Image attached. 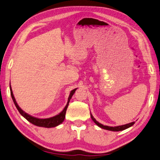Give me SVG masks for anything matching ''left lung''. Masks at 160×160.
Segmentation results:
<instances>
[{
    "instance_id": "left-lung-1",
    "label": "left lung",
    "mask_w": 160,
    "mask_h": 160,
    "mask_svg": "<svg viewBox=\"0 0 160 160\" xmlns=\"http://www.w3.org/2000/svg\"><path fill=\"white\" fill-rule=\"evenodd\" d=\"M91 119L93 121L96 123V124L99 127L102 128H104V129H106V130H109V131H123V130H125L127 129V128L131 127V126H133L134 124H135V122H131L129 123V124H127L125 125H122V126H118V127H108V126H104L102 125V124H100V123H99L98 122L96 121V119L94 118V117H93V115L91 114Z\"/></svg>"
}]
</instances>
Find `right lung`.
I'll use <instances>...</instances> for the list:
<instances>
[{"label": "right lung", "mask_w": 160, "mask_h": 160, "mask_svg": "<svg viewBox=\"0 0 160 160\" xmlns=\"http://www.w3.org/2000/svg\"><path fill=\"white\" fill-rule=\"evenodd\" d=\"M10 94L11 96H12V98L14 103L16 106L17 109H18L19 112L21 114L22 116H23L25 119H26L27 121H29L30 123L34 124L36 126H38V127H45V128H52V127H55L57 126L60 125V124L63 122L64 120V118H65V114H66V111L67 107L69 105V102L71 100L72 97L73 95H74V92L76 91L77 88H75L74 90H72L71 92H70L69 96L68 98V101H67V103L65 107L63 109V110L61 112L60 114H57V115L52 117H50V118H47V119H39V118H36V117H32L28 114L27 113L24 112L22 110V109L19 107V105L17 103L15 97L13 96V93L12 91V88H11L10 86Z\"/></svg>", "instance_id": "obj_1"}]
</instances>
